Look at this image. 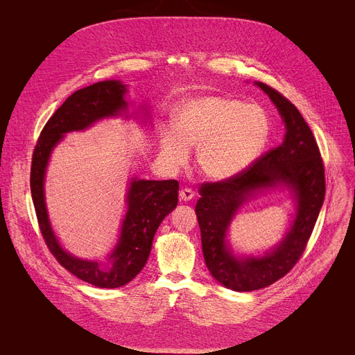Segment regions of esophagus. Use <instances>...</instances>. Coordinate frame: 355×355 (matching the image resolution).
I'll return each mask as SVG.
<instances>
[{
  "instance_id": "34e87169",
  "label": "esophagus",
  "mask_w": 355,
  "mask_h": 355,
  "mask_svg": "<svg viewBox=\"0 0 355 355\" xmlns=\"http://www.w3.org/2000/svg\"><path fill=\"white\" fill-rule=\"evenodd\" d=\"M194 191H192L191 188H182L181 191H180V198L182 200V201H189V200H192L194 198Z\"/></svg>"
}]
</instances>
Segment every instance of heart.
<instances>
[{
	"label": "heart",
	"mask_w": 355,
	"mask_h": 355,
	"mask_svg": "<svg viewBox=\"0 0 355 355\" xmlns=\"http://www.w3.org/2000/svg\"><path fill=\"white\" fill-rule=\"evenodd\" d=\"M174 130L161 136V153L174 167L182 166L191 147H197L202 174L215 181L230 180L248 168L269 139V120L254 105L200 96L180 105Z\"/></svg>",
	"instance_id": "obj_1"
}]
</instances>
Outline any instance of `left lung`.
Returning <instances> with one entry per match:
<instances>
[{"label": "left lung", "mask_w": 355, "mask_h": 355, "mask_svg": "<svg viewBox=\"0 0 355 355\" xmlns=\"http://www.w3.org/2000/svg\"><path fill=\"white\" fill-rule=\"evenodd\" d=\"M256 85L277 107L286 125L284 140L241 174L204 182L196 205L207 268L220 284L235 292L259 290L293 269L307 246L326 196L323 159L303 116L277 90L262 82ZM277 184L288 187L297 200V216L289 232L263 257H235L226 243L230 220L254 191Z\"/></svg>", "instance_id": "1"}]
</instances>
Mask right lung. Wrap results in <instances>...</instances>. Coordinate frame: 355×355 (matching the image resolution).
Listing matches in <instances>:
<instances>
[{
    "label": "right lung",
    "mask_w": 355,
    "mask_h": 355,
    "mask_svg": "<svg viewBox=\"0 0 355 355\" xmlns=\"http://www.w3.org/2000/svg\"><path fill=\"white\" fill-rule=\"evenodd\" d=\"M125 86L120 80H105L72 93L52 114L42 128L32 154L31 194L45 243L55 259L72 275L96 287L114 288L133 280L147 263L153 238L163 219L177 207L178 181H130L127 192V212L114 250L107 265L83 261L65 252L59 245L48 218L44 194L45 171L53 147L65 133L85 130L94 121L113 117L127 109Z\"/></svg>",
    "instance_id": "right-lung-1"
}]
</instances>
